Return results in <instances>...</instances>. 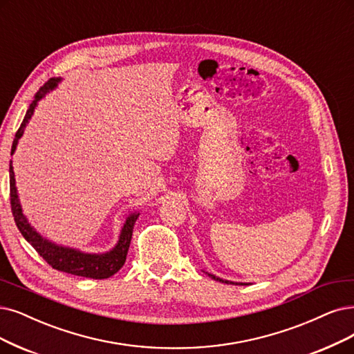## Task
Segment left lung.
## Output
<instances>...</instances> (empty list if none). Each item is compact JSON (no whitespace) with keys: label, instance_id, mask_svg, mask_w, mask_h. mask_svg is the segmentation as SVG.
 I'll return each instance as SVG.
<instances>
[{"label":"left lung","instance_id":"8db88e82","mask_svg":"<svg viewBox=\"0 0 354 354\" xmlns=\"http://www.w3.org/2000/svg\"><path fill=\"white\" fill-rule=\"evenodd\" d=\"M208 276H210V277H212V279H214V280H217V281H220V283H227V284H229V283H230V284H238V283H233V281H227V280H221V279H218V277L213 276V274H208ZM239 284H242V286H243L245 283H239Z\"/></svg>","mask_w":354,"mask_h":354}]
</instances>
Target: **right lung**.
Segmentation results:
<instances>
[{
  "mask_svg": "<svg viewBox=\"0 0 354 354\" xmlns=\"http://www.w3.org/2000/svg\"><path fill=\"white\" fill-rule=\"evenodd\" d=\"M58 82H59V78H50V80H48L33 96V100L30 103L28 112H26L24 120H23L20 128L17 129L15 141H12L11 154L15 153L19 138L23 136L24 127L29 122L30 116L33 115L37 100H41L49 90L54 88ZM10 204H11L12 217H15V221H16L20 233L23 234V238L35 248L36 252L41 255L52 268L73 274V276L100 280V279H109L111 276H113L115 272L120 271L122 268V266L125 264L128 248L131 243V236H133V229L136 225V220L138 218V213H133L127 218L125 225L122 227V232H121L120 241H118L116 246L112 251H109L106 254H84L80 251L71 250V248L58 246L55 243L44 239L41 234H39L29 225L28 218L23 216L21 205L19 203L16 179H15V172H12L11 165H10Z\"/></svg>",
  "mask_w": 354,
  "mask_h": 354,
  "instance_id": "1",
  "label": "right lung"
}]
</instances>
